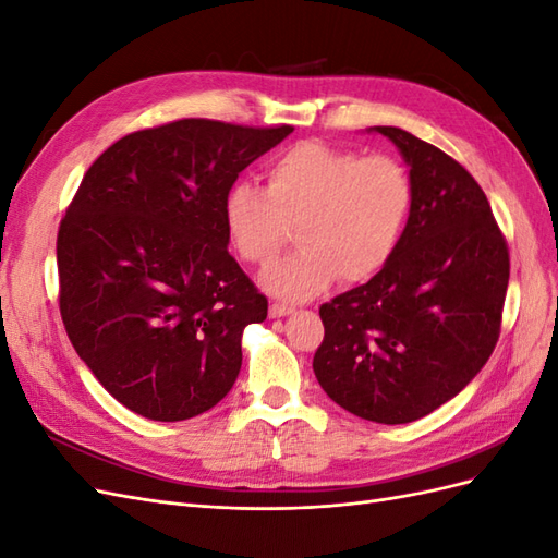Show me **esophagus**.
<instances>
[{"mask_svg": "<svg viewBox=\"0 0 558 558\" xmlns=\"http://www.w3.org/2000/svg\"><path fill=\"white\" fill-rule=\"evenodd\" d=\"M293 312V305H289V302H272L269 305V316H286Z\"/></svg>", "mask_w": 558, "mask_h": 558, "instance_id": "1", "label": "esophagus"}]
</instances>
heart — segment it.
I'll use <instances>...</instances> for the list:
<instances>
[{
    "instance_id": "1",
    "label": "heart",
    "mask_w": 558,
    "mask_h": 558,
    "mask_svg": "<svg viewBox=\"0 0 558 558\" xmlns=\"http://www.w3.org/2000/svg\"><path fill=\"white\" fill-rule=\"evenodd\" d=\"M267 189L242 181L226 197L240 258L267 267L300 234L291 258L267 269L269 293L307 300L340 277L361 283L391 263L410 226L414 183L398 158L302 142L265 170Z\"/></svg>"
}]
</instances>
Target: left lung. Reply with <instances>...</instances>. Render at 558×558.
Instances as JSON below:
<instances>
[{
	"mask_svg": "<svg viewBox=\"0 0 558 558\" xmlns=\"http://www.w3.org/2000/svg\"><path fill=\"white\" fill-rule=\"evenodd\" d=\"M410 165L414 209L377 277L320 305V388L377 424H410L472 381L500 337L510 251L461 162L400 128H375Z\"/></svg>",
	"mask_w": 558,
	"mask_h": 558,
	"instance_id": "left-lung-1",
	"label": "left lung"
}]
</instances>
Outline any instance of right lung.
I'll return each mask as SVG.
<instances>
[{
	"label": "right lung",
	"mask_w": 558,
	"mask_h": 558,
	"mask_svg": "<svg viewBox=\"0 0 558 558\" xmlns=\"http://www.w3.org/2000/svg\"><path fill=\"white\" fill-rule=\"evenodd\" d=\"M291 132L181 118L125 134L83 174L58 230L60 316L134 414L197 416L238 379L267 298L228 253L226 197Z\"/></svg>",
	"instance_id": "add662e5"
}]
</instances>
